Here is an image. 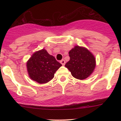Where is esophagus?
I'll list each match as a JSON object with an SVG mask.
<instances>
[{
    "instance_id": "obj_1",
    "label": "esophagus",
    "mask_w": 121,
    "mask_h": 121,
    "mask_svg": "<svg viewBox=\"0 0 121 121\" xmlns=\"http://www.w3.org/2000/svg\"><path fill=\"white\" fill-rule=\"evenodd\" d=\"M60 63H61V64L63 65H65V60H61L60 61Z\"/></svg>"
}]
</instances>
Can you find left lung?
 <instances>
[{"instance_id":"left-lung-1","label":"left lung","mask_w":121,"mask_h":121,"mask_svg":"<svg viewBox=\"0 0 121 121\" xmlns=\"http://www.w3.org/2000/svg\"><path fill=\"white\" fill-rule=\"evenodd\" d=\"M69 56L70 60L65 66L74 78L84 80L93 73L96 65L95 58L86 48L75 46L69 52Z\"/></svg>"}]
</instances>
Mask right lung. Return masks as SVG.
Segmentation results:
<instances>
[{"instance_id":"obj_1","label":"right lung","mask_w":121,"mask_h":121,"mask_svg":"<svg viewBox=\"0 0 121 121\" xmlns=\"http://www.w3.org/2000/svg\"><path fill=\"white\" fill-rule=\"evenodd\" d=\"M28 74L31 80L39 84L47 83L54 77L61 64L45 49L35 52L27 62Z\"/></svg>"}]
</instances>
